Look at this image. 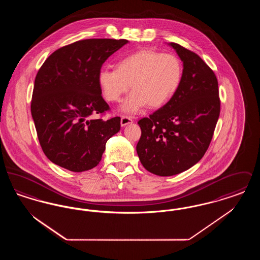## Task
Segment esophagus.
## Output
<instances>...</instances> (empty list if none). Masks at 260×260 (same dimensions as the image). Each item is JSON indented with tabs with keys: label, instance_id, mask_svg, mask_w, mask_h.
I'll use <instances>...</instances> for the list:
<instances>
[{
	"label": "esophagus",
	"instance_id": "esophagus-1",
	"mask_svg": "<svg viewBox=\"0 0 260 260\" xmlns=\"http://www.w3.org/2000/svg\"><path fill=\"white\" fill-rule=\"evenodd\" d=\"M134 123V120L128 117V116H122L121 118V125L122 126H125L126 124H133Z\"/></svg>",
	"mask_w": 260,
	"mask_h": 260
}]
</instances>
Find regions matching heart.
Returning a JSON list of instances; mask_svg holds the SVG:
<instances>
[{"label":"heart","mask_w":260,"mask_h":260,"mask_svg":"<svg viewBox=\"0 0 260 260\" xmlns=\"http://www.w3.org/2000/svg\"><path fill=\"white\" fill-rule=\"evenodd\" d=\"M182 76L183 65L176 55L144 50L122 58L116 69H101L98 82L109 102H119L132 87L121 111L136 114L147 105L151 109L166 105L177 92Z\"/></svg>","instance_id":"heart-1"}]
</instances>
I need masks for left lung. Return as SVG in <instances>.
Returning <instances> with one entry per match:
<instances>
[{"label": "left lung", "instance_id": "1", "mask_svg": "<svg viewBox=\"0 0 260 260\" xmlns=\"http://www.w3.org/2000/svg\"><path fill=\"white\" fill-rule=\"evenodd\" d=\"M183 62L182 82L166 105L138 121L136 152L142 166L160 176L185 172L210 146L220 113L218 83L205 61L178 44H169Z\"/></svg>", "mask_w": 260, "mask_h": 260}]
</instances>
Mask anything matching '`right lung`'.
Returning a JSON list of instances; mask_svg holds the SVG:
<instances>
[{
	"instance_id": "1",
	"label": "right lung",
	"mask_w": 260,
	"mask_h": 260,
	"mask_svg": "<svg viewBox=\"0 0 260 260\" xmlns=\"http://www.w3.org/2000/svg\"><path fill=\"white\" fill-rule=\"evenodd\" d=\"M128 41L87 39L52 52L38 71L31 113L45 155L74 173L99 164L107 140L121 128V118L90 119L109 110L101 96V66Z\"/></svg>"
}]
</instances>
